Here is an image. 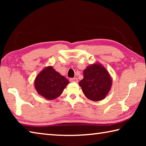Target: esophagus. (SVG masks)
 Returning a JSON list of instances; mask_svg holds the SVG:
<instances>
[{
    "mask_svg": "<svg viewBox=\"0 0 146 146\" xmlns=\"http://www.w3.org/2000/svg\"><path fill=\"white\" fill-rule=\"evenodd\" d=\"M71 82H78V79L76 78H71L70 79Z\"/></svg>",
    "mask_w": 146,
    "mask_h": 146,
    "instance_id": "1",
    "label": "esophagus"
}]
</instances>
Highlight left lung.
Here are the masks:
<instances>
[{
	"instance_id": "left-lung-1",
	"label": "left lung",
	"mask_w": 146,
	"mask_h": 146,
	"mask_svg": "<svg viewBox=\"0 0 146 146\" xmlns=\"http://www.w3.org/2000/svg\"><path fill=\"white\" fill-rule=\"evenodd\" d=\"M84 78L78 84L84 94L92 101L103 100L108 95L112 86V78L102 64H91L83 71Z\"/></svg>"
}]
</instances>
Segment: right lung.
Wrapping results in <instances>:
<instances>
[{
    "instance_id": "right-lung-1",
    "label": "right lung",
    "mask_w": 146,
    "mask_h": 146,
    "mask_svg": "<svg viewBox=\"0 0 146 146\" xmlns=\"http://www.w3.org/2000/svg\"><path fill=\"white\" fill-rule=\"evenodd\" d=\"M68 84V79L55 71L52 66L44 68L34 81L35 88L38 95L49 100L58 97Z\"/></svg>"
}]
</instances>
